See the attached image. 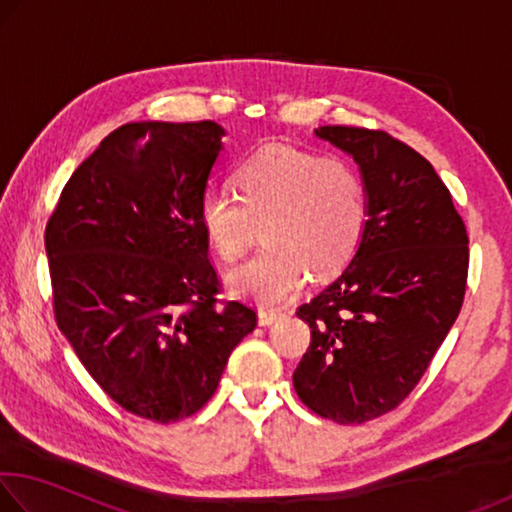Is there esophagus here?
<instances>
[{"mask_svg":"<svg viewBox=\"0 0 512 512\" xmlns=\"http://www.w3.org/2000/svg\"><path fill=\"white\" fill-rule=\"evenodd\" d=\"M280 318V311L277 309H259V325H271L275 320Z\"/></svg>","mask_w":512,"mask_h":512,"instance_id":"esophagus-1","label":"esophagus"}]
</instances>
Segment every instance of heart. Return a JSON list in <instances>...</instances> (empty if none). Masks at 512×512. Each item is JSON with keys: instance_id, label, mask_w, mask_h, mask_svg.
<instances>
[{"instance_id": "obj_1", "label": "heart", "mask_w": 512, "mask_h": 512, "mask_svg": "<svg viewBox=\"0 0 512 512\" xmlns=\"http://www.w3.org/2000/svg\"><path fill=\"white\" fill-rule=\"evenodd\" d=\"M237 194L207 187L198 223L223 262L246 253L255 225H264L262 255L228 275L230 289L259 305H282L316 280L352 262L370 219L368 187L341 158L273 144L237 169Z\"/></svg>"}]
</instances>
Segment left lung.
Listing matches in <instances>:
<instances>
[{"mask_svg":"<svg viewBox=\"0 0 512 512\" xmlns=\"http://www.w3.org/2000/svg\"><path fill=\"white\" fill-rule=\"evenodd\" d=\"M320 140L359 164L366 235L345 271L300 305L311 343L293 388L307 409L361 424L400 406L461 314L467 230L431 162L384 131L320 126Z\"/></svg>","mask_w":512,"mask_h":512,"instance_id":"1","label":"left lung"}]
</instances>
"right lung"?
<instances>
[{
    "instance_id": "add662e5",
    "label": "right lung",
    "mask_w": 512,
    "mask_h": 512,
    "mask_svg": "<svg viewBox=\"0 0 512 512\" xmlns=\"http://www.w3.org/2000/svg\"><path fill=\"white\" fill-rule=\"evenodd\" d=\"M214 121L119 126L72 173L45 230L54 316L121 409L160 424L201 411L257 325L219 300L198 198L221 151Z\"/></svg>"
}]
</instances>
